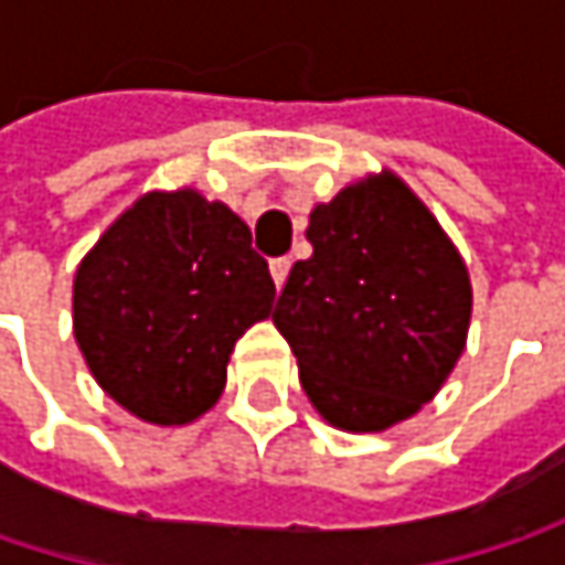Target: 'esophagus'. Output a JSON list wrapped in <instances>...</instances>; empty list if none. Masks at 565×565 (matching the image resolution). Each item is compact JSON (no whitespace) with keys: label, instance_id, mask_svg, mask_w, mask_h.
I'll use <instances>...</instances> for the list:
<instances>
[{"label":"esophagus","instance_id":"obj_1","mask_svg":"<svg viewBox=\"0 0 565 565\" xmlns=\"http://www.w3.org/2000/svg\"><path fill=\"white\" fill-rule=\"evenodd\" d=\"M287 275H290V258H275V262H271V278L278 284V290H281L284 281H287Z\"/></svg>","mask_w":565,"mask_h":565}]
</instances>
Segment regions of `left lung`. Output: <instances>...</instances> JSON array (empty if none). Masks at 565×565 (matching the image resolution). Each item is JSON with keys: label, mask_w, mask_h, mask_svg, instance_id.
Returning a JSON list of instances; mask_svg holds the SVG:
<instances>
[{"label": "left lung", "mask_w": 565, "mask_h": 565, "mask_svg": "<svg viewBox=\"0 0 565 565\" xmlns=\"http://www.w3.org/2000/svg\"><path fill=\"white\" fill-rule=\"evenodd\" d=\"M307 242L313 255L290 268L271 320L313 408L343 431H383L438 393L465 353L468 268L395 172L320 202Z\"/></svg>", "instance_id": "1"}]
</instances>
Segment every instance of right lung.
Here are the masks:
<instances>
[{
	"label": "right lung",
	"mask_w": 565,
	"mask_h": 565,
	"mask_svg": "<svg viewBox=\"0 0 565 565\" xmlns=\"http://www.w3.org/2000/svg\"><path fill=\"white\" fill-rule=\"evenodd\" d=\"M275 303L248 225L195 189L140 195L74 275V340L117 405L189 425L225 390L238 337Z\"/></svg>",
	"instance_id": "obj_1"
}]
</instances>
